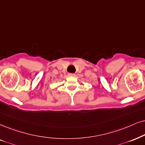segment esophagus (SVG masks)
<instances>
[{
  "mask_svg": "<svg viewBox=\"0 0 145 145\" xmlns=\"http://www.w3.org/2000/svg\"><path fill=\"white\" fill-rule=\"evenodd\" d=\"M68 76H75V74H73V73H69L68 74Z\"/></svg>",
  "mask_w": 145,
  "mask_h": 145,
  "instance_id": "1",
  "label": "esophagus"
}]
</instances>
